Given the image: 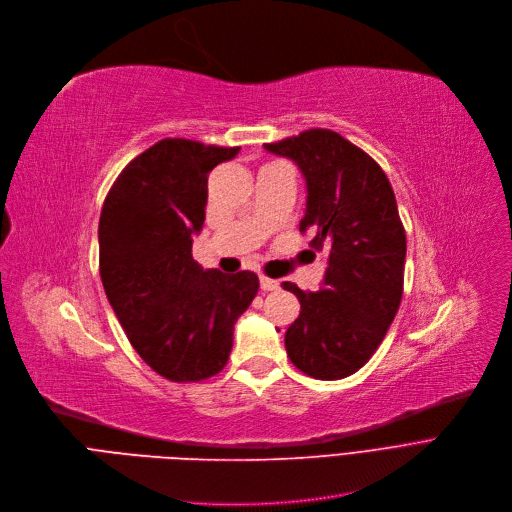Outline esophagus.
<instances>
[{"instance_id":"obj_1","label":"esophagus","mask_w":512,"mask_h":512,"mask_svg":"<svg viewBox=\"0 0 512 512\" xmlns=\"http://www.w3.org/2000/svg\"><path fill=\"white\" fill-rule=\"evenodd\" d=\"M260 289L262 291H275V289H279V281H275V279H269V277H260Z\"/></svg>"}]
</instances>
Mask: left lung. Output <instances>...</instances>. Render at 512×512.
<instances>
[{
	"label": "left lung",
	"instance_id": "1",
	"mask_svg": "<svg viewBox=\"0 0 512 512\" xmlns=\"http://www.w3.org/2000/svg\"><path fill=\"white\" fill-rule=\"evenodd\" d=\"M264 148L300 166L308 189L300 233H310L312 254H329L319 291L283 283L300 300L287 356L308 377L344 379L369 362L400 308L406 233L394 189L367 152L329 129Z\"/></svg>",
	"mask_w": 512,
	"mask_h": 512
}]
</instances>
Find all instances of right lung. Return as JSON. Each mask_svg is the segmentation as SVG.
Returning a JSON list of instances; mask_svg holds the SVG:
<instances>
[{
	"label": "right lung",
	"mask_w": 512,
	"mask_h": 512,
	"mask_svg": "<svg viewBox=\"0 0 512 512\" xmlns=\"http://www.w3.org/2000/svg\"><path fill=\"white\" fill-rule=\"evenodd\" d=\"M239 148L162 139L133 158L100 216V277L131 346L175 383L221 373L233 325L258 294L250 271H204L191 241L206 218L210 170Z\"/></svg>",
	"instance_id": "1"
}]
</instances>
